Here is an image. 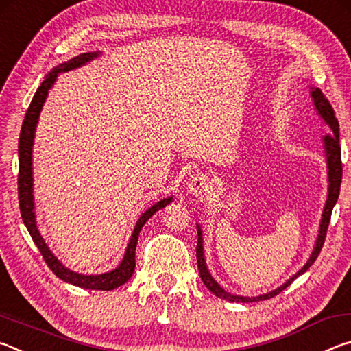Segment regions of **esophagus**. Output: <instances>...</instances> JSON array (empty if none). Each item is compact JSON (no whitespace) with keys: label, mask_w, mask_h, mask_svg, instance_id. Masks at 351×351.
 Returning a JSON list of instances; mask_svg holds the SVG:
<instances>
[{"label":"esophagus","mask_w":351,"mask_h":351,"mask_svg":"<svg viewBox=\"0 0 351 351\" xmlns=\"http://www.w3.org/2000/svg\"><path fill=\"white\" fill-rule=\"evenodd\" d=\"M209 189V180L204 173H197L190 176L187 182V193L192 195V197H201L206 190Z\"/></svg>","instance_id":"obj_1"}]
</instances>
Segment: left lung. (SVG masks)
Instances as JSON below:
<instances>
[{"mask_svg":"<svg viewBox=\"0 0 351 351\" xmlns=\"http://www.w3.org/2000/svg\"><path fill=\"white\" fill-rule=\"evenodd\" d=\"M310 94H311V100L314 105V110L319 114V117L330 127L331 134H326L322 139V147H324V153H325V159H326V175H328V193H326V201H325V207L322 212V218H320V224H319V234L316 243H314L313 252L310 255V258L306 260V263L302 266V269H299L295 274L288 278L287 282L280 287L269 291L266 294H260L255 297H246V295H237V294H230L226 291L221 285H219L215 278L212 277L209 272V268H207L206 263V257H204V245H203V230H201V226L197 224L198 229V245H197V261H198V269H199V276L201 280L204 282L206 288L212 291L213 294L223 300H229V302H243V304H247V302H258V300H266L271 299V297L277 295L278 293L289 287L291 283L294 282V278L299 277L300 274L308 271V268L314 263V260L317 258V255L320 252V249L324 246L325 241V235H326V229H328L330 224V218H331V212L332 207H335L337 198H339V190H341V181H342V162H341V147H339V122L335 117V110L331 108V105L328 100L325 99L322 91L319 88H310Z\"/></svg>","mask_w":351,"mask_h":351,"instance_id":"1","label":"left lung"}]
</instances>
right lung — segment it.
Segmentation results:
<instances>
[{"instance_id":"add662e5","label":"right lung","mask_w":351,"mask_h":351,"mask_svg":"<svg viewBox=\"0 0 351 351\" xmlns=\"http://www.w3.org/2000/svg\"><path fill=\"white\" fill-rule=\"evenodd\" d=\"M102 52H83V54L77 56L71 60L60 63L58 66L51 71L49 74L45 75V80L41 82V85L37 88V93L34 94V99L29 108L26 111L25 121H23L21 125V133H20V141H19V161H20V171H19V199H20V212L23 223L31 234L32 240L35 245H37L38 251L43 255L45 261L49 266L51 271L54 274L62 278L63 282L74 285V287L85 288V289H97V291H111L114 288H119L121 285L130 280V277L133 276L136 260H134V252H136V245H138L139 232L142 230V226H144L148 218L153 217V213L161 210L162 207L171 203L173 197L164 198L158 203H154L152 207L142 213L136 226L133 229V234L130 237V241L125 249V254H123V258L121 263H119L117 268L111 269L108 272H104V274H79L73 269H69L64 266L60 260H58L49 246L46 245L43 237H41L38 226H37V215H35V201H34V171H32V150H34V139H35V130H37L38 117L40 112L43 110V105L46 102L47 94L49 90L54 86L57 82L58 74L68 73V71H73L75 68L85 66L86 63H90L94 58H97Z\"/></svg>"}]
</instances>
